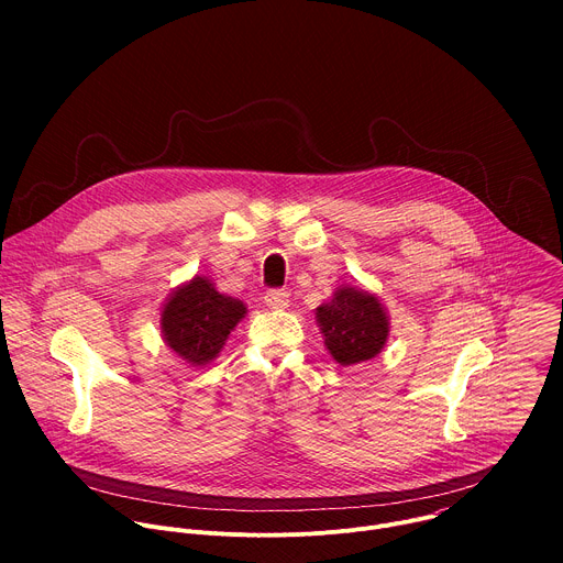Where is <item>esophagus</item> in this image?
<instances>
[{"instance_id":"1","label":"esophagus","mask_w":563,"mask_h":563,"mask_svg":"<svg viewBox=\"0 0 563 563\" xmlns=\"http://www.w3.org/2000/svg\"><path fill=\"white\" fill-rule=\"evenodd\" d=\"M265 302L269 309H285L289 305V291L285 289H269L265 294Z\"/></svg>"}]
</instances>
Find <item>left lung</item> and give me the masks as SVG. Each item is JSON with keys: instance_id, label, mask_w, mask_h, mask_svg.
<instances>
[{"instance_id": "obj_1", "label": "left lung", "mask_w": 563, "mask_h": 563, "mask_svg": "<svg viewBox=\"0 0 563 563\" xmlns=\"http://www.w3.org/2000/svg\"><path fill=\"white\" fill-rule=\"evenodd\" d=\"M316 320L332 358L341 365L374 358L389 336V318L380 300L356 287H339L330 302L316 309Z\"/></svg>"}]
</instances>
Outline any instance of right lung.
Here are the masks:
<instances>
[{"instance_id": "obj_1", "label": "right lung", "mask_w": 563, "mask_h": 563, "mask_svg": "<svg viewBox=\"0 0 563 563\" xmlns=\"http://www.w3.org/2000/svg\"><path fill=\"white\" fill-rule=\"evenodd\" d=\"M245 313L243 300L220 294L209 278L196 276L169 296L159 313V328L165 343L183 361L207 365Z\"/></svg>"}]
</instances>
